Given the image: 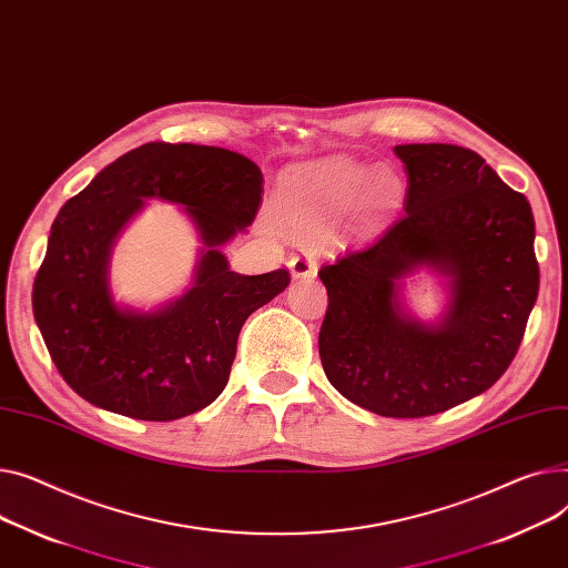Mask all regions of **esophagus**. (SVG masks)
I'll return each mask as SVG.
<instances>
[{
	"instance_id": "obj_1",
	"label": "esophagus",
	"mask_w": 568,
	"mask_h": 568,
	"mask_svg": "<svg viewBox=\"0 0 568 568\" xmlns=\"http://www.w3.org/2000/svg\"><path fill=\"white\" fill-rule=\"evenodd\" d=\"M290 274H292V278H313V276H317V257L311 251L296 253L290 260Z\"/></svg>"
}]
</instances>
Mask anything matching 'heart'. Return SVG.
I'll use <instances>...</instances> for the list:
<instances>
[{"label": "heart", "mask_w": 568, "mask_h": 568, "mask_svg": "<svg viewBox=\"0 0 568 568\" xmlns=\"http://www.w3.org/2000/svg\"><path fill=\"white\" fill-rule=\"evenodd\" d=\"M404 201V180L390 166L328 158L292 169L281 182L283 210L301 223H326L356 210L365 231L379 229Z\"/></svg>", "instance_id": "1"}]
</instances>
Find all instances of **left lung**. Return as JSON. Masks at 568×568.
<instances>
[{
    "label": "left lung",
    "mask_w": 568,
    "mask_h": 568,
    "mask_svg": "<svg viewBox=\"0 0 568 568\" xmlns=\"http://www.w3.org/2000/svg\"><path fill=\"white\" fill-rule=\"evenodd\" d=\"M395 155L406 214L320 270L328 292L320 358L349 402L384 418H425L481 395L514 361L539 294L535 216L475 150L406 143ZM418 266L446 278L448 304L432 323L400 298Z\"/></svg>",
    "instance_id": "left-lung-1"
}]
</instances>
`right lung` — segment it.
I'll return each mask as SVG.
<instances>
[{
  "label": "right lung",
  "instance_id": "1",
  "mask_svg": "<svg viewBox=\"0 0 568 568\" xmlns=\"http://www.w3.org/2000/svg\"><path fill=\"white\" fill-rule=\"evenodd\" d=\"M180 204L202 251L182 297L153 312L119 305L110 251L145 200ZM262 201V171L233 150L145 143L102 169L54 219L33 281V317L65 384L98 408L169 423L210 406L229 384L240 331L290 274L244 276L221 246L244 233Z\"/></svg>",
  "mask_w": 568,
  "mask_h": 568
}]
</instances>
